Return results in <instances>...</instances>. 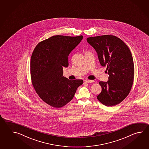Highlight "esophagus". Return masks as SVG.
<instances>
[{
	"label": "esophagus",
	"instance_id": "esophagus-1",
	"mask_svg": "<svg viewBox=\"0 0 149 149\" xmlns=\"http://www.w3.org/2000/svg\"><path fill=\"white\" fill-rule=\"evenodd\" d=\"M84 81L85 82H87V83H92V82H94V81H93V80H88V79H85L84 80Z\"/></svg>",
	"mask_w": 149,
	"mask_h": 149
}]
</instances>
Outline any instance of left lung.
Returning <instances> with one entry per match:
<instances>
[{"label": "left lung", "instance_id": "obj_1", "mask_svg": "<svg viewBox=\"0 0 149 149\" xmlns=\"http://www.w3.org/2000/svg\"><path fill=\"white\" fill-rule=\"evenodd\" d=\"M87 41L109 75L108 81L99 82L102 92L97 98L107 107L117 105L129 94L133 85L134 66L130 49L120 38L112 35L89 37Z\"/></svg>", "mask_w": 149, "mask_h": 149}]
</instances>
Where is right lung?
<instances>
[{"label": "right lung", "instance_id": "add662e5", "mask_svg": "<svg viewBox=\"0 0 149 149\" xmlns=\"http://www.w3.org/2000/svg\"><path fill=\"white\" fill-rule=\"evenodd\" d=\"M82 36H54L39 42L32 54L30 71L36 93L47 104L60 108L73 98L81 79L70 80L63 76L69 65L68 56L79 44Z\"/></svg>", "mask_w": 149, "mask_h": 149}]
</instances>
